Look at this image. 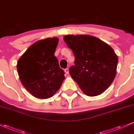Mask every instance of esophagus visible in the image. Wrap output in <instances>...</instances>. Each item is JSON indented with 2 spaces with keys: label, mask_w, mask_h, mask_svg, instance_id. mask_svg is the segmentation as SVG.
Here are the masks:
<instances>
[{
  "label": "esophagus",
  "mask_w": 134,
  "mask_h": 134,
  "mask_svg": "<svg viewBox=\"0 0 134 134\" xmlns=\"http://www.w3.org/2000/svg\"><path fill=\"white\" fill-rule=\"evenodd\" d=\"M64 71H65V72L67 74H68L69 73V70L68 69H65V70H64Z\"/></svg>",
  "instance_id": "esophagus-1"
}]
</instances>
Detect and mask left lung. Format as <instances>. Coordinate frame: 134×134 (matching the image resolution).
Instances as JSON below:
<instances>
[{"label":"left lung","instance_id":"left-lung-1","mask_svg":"<svg viewBox=\"0 0 134 134\" xmlns=\"http://www.w3.org/2000/svg\"><path fill=\"white\" fill-rule=\"evenodd\" d=\"M67 46L75 56L69 69L72 79L89 96L101 94L115 79L118 57L110 45L93 36L66 35Z\"/></svg>","mask_w":134,"mask_h":134}]
</instances>
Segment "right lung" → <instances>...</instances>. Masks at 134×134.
Here are the masks:
<instances>
[{
    "mask_svg": "<svg viewBox=\"0 0 134 134\" xmlns=\"http://www.w3.org/2000/svg\"><path fill=\"white\" fill-rule=\"evenodd\" d=\"M57 38H48L33 43L17 64L23 85L33 96L47 99L55 94L62 86L65 77L54 55Z\"/></svg>",
    "mask_w": 134,
    "mask_h": 134,
    "instance_id": "right-lung-1",
    "label": "right lung"
}]
</instances>
